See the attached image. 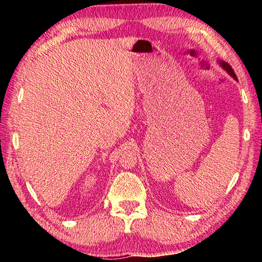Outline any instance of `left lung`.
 Here are the masks:
<instances>
[{"instance_id":"left-lung-1","label":"left lung","mask_w":262,"mask_h":262,"mask_svg":"<svg viewBox=\"0 0 262 262\" xmlns=\"http://www.w3.org/2000/svg\"><path fill=\"white\" fill-rule=\"evenodd\" d=\"M221 64H222V67H223L225 70H227V72L231 75V76L234 78V79H238L237 78V76H236V74H234V72H233V69L231 68V66H230L229 63H227V62H221Z\"/></svg>"}]
</instances>
